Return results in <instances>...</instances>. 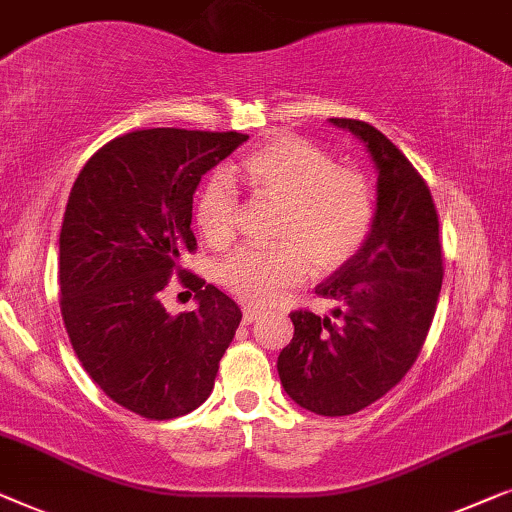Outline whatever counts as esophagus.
<instances>
[{"mask_svg":"<svg viewBox=\"0 0 512 512\" xmlns=\"http://www.w3.org/2000/svg\"><path fill=\"white\" fill-rule=\"evenodd\" d=\"M259 315H262V313L255 311V308H248V306L243 308V322H246V325H250V322H255Z\"/></svg>","mask_w":512,"mask_h":512,"instance_id":"1","label":"esophagus"}]
</instances>
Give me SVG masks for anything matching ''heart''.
Wrapping results in <instances>:
<instances>
[{
    "instance_id": "heart-1",
    "label": "heart",
    "mask_w": 512,
    "mask_h": 512,
    "mask_svg": "<svg viewBox=\"0 0 512 512\" xmlns=\"http://www.w3.org/2000/svg\"><path fill=\"white\" fill-rule=\"evenodd\" d=\"M241 178L255 197L280 206L271 248H241L218 269L225 290L243 304L271 306L313 273L327 276L364 248L376 222V194L366 174L334 164L325 148L297 134H273L241 160ZM239 201L232 187L211 181L194 208L199 232L215 248L236 234Z\"/></svg>"
}]
</instances>
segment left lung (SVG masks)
<instances>
[{
	"instance_id": "obj_1",
	"label": "left lung",
	"mask_w": 512,
	"mask_h": 512,
	"mask_svg": "<svg viewBox=\"0 0 512 512\" xmlns=\"http://www.w3.org/2000/svg\"><path fill=\"white\" fill-rule=\"evenodd\" d=\"M364 141L378 169L376 222L364 248L315 287L334 318L292 311L278 357L285 392L311 413L341 417L397 387L420 357L443 285L438 213L424 178L383 132L331 118Z\"/></svg>"
}]
</instances>
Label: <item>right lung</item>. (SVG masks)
Instances as JSON below:
<instances>
[{"instance_id": "1", "label": "right lung", "mask_w": 512, "mask_h": 512, "mask_svg": "<svg viewBox=\"0 0 512 512\" xmlns=\"http://www.w3.org/2000/svg\"><path fill=\"white\" fill-rule=\"evenodd\" d=\"M248 134L153 127L115 136L85 162L60 232V311L88 376L122 408L171 420L213 392L220 359L241 322L236 301L185 271L201 176ZM200 301L169 316L170 276ZM192 297V294H190Z\"/></svg>"}]
</instances>
